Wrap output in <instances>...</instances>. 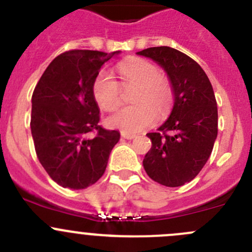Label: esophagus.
<instances>
[{
  "label": "esophagus",
  "instance_id": "1",
  "mask_svg": "<svg viewBox=\"0 0 252 252\" xmlns=\"http://www.w3.org/2000/svg\"><path fill=\"white\" fill-rule=\"evenodd\" d=\"M122 138H124V139H134L135 138V135H134V134H129V133H122Z\"/></svg>",
  "mask_w": 252,
  "mask_h": 252
}]
</instances>
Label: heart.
I'll list each match as a JSON object with an SVG mask.
<instances>
[{"mask_svg": "<svg viewBox=\"0 0 252 252\" xmlns=\"http://www.w3.org/2000/svg\"><path fill=\"white\" fill-rule=\"evenodd\" d=\"M123 87L135 85L133 101L136 104L124 107L109 117L107 123L113 128L138 133L150 128L158 121V112L166 116L173 103V87L160 75L156 65L140 58L119 61L114 66ZM94 101L103 111L112 112L122 102V89L108 71H101L92 85Z\"/></svg>", "mask_w": 252, "mask_h": 252, "instance_id": "heart-1", "label": "heart"}]
</instances>
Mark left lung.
<instances>
[{"label":"left lung","mask_w":252,"mask_h":252,"mask_svg":"<svg viewBox=\"0 0 252 252\" xmlns=\"http://www.w3.org/2000/svg\"><path fill=\"white\" fill-rule=\"evenodd\" d=\"M139 55L167 72L175 103L167 121L148 133L151 149L143 160L151 180L178 187L193 180L211 156L218 134V108L211 81L198 63L170 46H154Z\"/></svg>","instance_id":"obj_1"}]
</instances>
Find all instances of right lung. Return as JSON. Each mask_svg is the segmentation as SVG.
I'll return each instance as SVG.
<instances>
[{"instance_id":"add662e5","label":"right lung","mask_w":252,"mask_h":252,"mask_svg":"<svg viewBox=\"0 0 252 252\" xmlns=\"http://www.w3.org/2000/svg\"><path fill=\"white\" fill-rule=\"evenodd\" d=\"M114 53L69 50L51 61L32 96L31 129L36 158L51 180L84 189L103 176L121 134L99 126L92 85ZM95 135L89 138V134Z\"/></svg>"}]
</instances>
